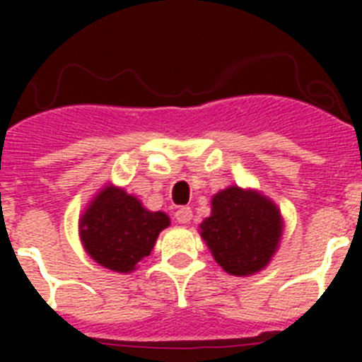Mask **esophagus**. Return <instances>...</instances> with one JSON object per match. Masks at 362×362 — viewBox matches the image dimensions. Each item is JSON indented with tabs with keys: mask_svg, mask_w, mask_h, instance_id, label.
<instances>
[{
	"mask_svg": "<svg viewBox=\"0 0 362 362\" xmlns=\"http://www.w3.org/2000/svg\"><path fill=\"white\" fill-rule=\"evenodd\" d=\"M175 219H177V223H181V225H188L192 221V209L190 206H181V209L175 212Z\"/></svg>",
	"mask_w": 362,
	"mask_h": 362,
	"instance_id": "34e87169",
	"label": "esophagus"
}]
</instances>
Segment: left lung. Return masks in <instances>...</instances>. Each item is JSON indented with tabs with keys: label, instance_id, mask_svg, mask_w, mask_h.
I'll list each match as a JSON object with an SVG mask.
<instances>
[{
	"label": "left lung",
	"instance_id": "obj_1",
	"mask_svg": "<svg viewBox=\"0 0 362 362\" xmlns=\"http://www.w3.org/2000/svg\"><path fill=\"white\" fill-rule=\"evenodd\" d=\"M281 226V214L270 199L230 187L214 196L212 216L199 228L221 267L232 276H250L277 250Z\"/></svg>",
	"mask_w": 362,
	"mask_h": 362
}]
</instances>
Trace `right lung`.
Here are the masks:
<instances>
[{
	"mask_svg": "<svg viewBox=\"0 0 362 362\" xmlns=\"http://www.w3.org/2000/svg\"><path fill=\"white\" fill-rule=\"evenodd\" d=\"M170 225L163 212H148L121 188L99 192L79 221L85 250L108 270L129 274L150 255L159 232Z\"/></svg>",
	"mask_w": 362,
	"mask_h": 362,
	"instance_id": "add662e5",
	"label": "right lung"
}]
</instances>
